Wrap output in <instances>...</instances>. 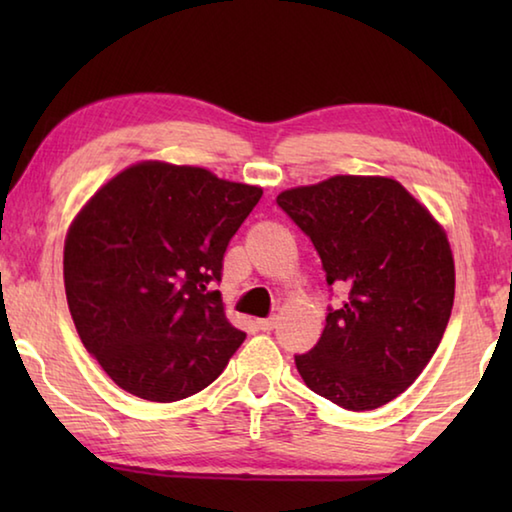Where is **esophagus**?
Listing matches in <instances>:
<instances>
[{"label":"esophagus","instance_id":"1","mask_svg":"<svg viewBox=\"0 0 512 512\" xmlns=\"http://www.w3.org/2000/svg\"><path fill=\"white\" fill-rule=\"evenodd\" d=\"M257 327L262 329V332H271V329L275 327V318H259Z\"/></svg>","mask_w":512,"mask_h":512}]
</instances>
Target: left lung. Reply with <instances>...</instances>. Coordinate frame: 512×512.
Wrapping results in <instances>:
<instances>
[{
    "label": "left lung",
    "mask_w": 512,
    "mask_h": 512,
    "mask_svg": "<svg viewBox=\"0 0 512 512\" xmlns=\"http://www.w3.org/2000/svg\"><path fill=\"white\" fill-rule=\"evenodd\" d=\"M277 205L316 246L327 284L348 289L296 368L311 391L348 411L402 395L427 368L454 305L447 232L386 176H332L284 189Z\"/></svg>",
    "instance_id": "1"
}]
</instances>
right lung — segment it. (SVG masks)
I'll use <instances>...</instances> for the list:
<instances>
[{
    "label": "right lung",
    "mask_w": 512,
    "mask_h": 512,
    "mask_svg": "<svg viewBox=\"0 0 512 512\" xmlns=\"http://www.w3.org/2000/svg\"><path fill=\"white\" fill-rule=\"evenodd\" d=\"M262 187L203 167L144 160L101 185L65 237L69 314L126 393L178 402L221 375L246 334L219 291L228 241Z\"/></svg>",
    "instance_id": "obj_1"
}]
</instances>
